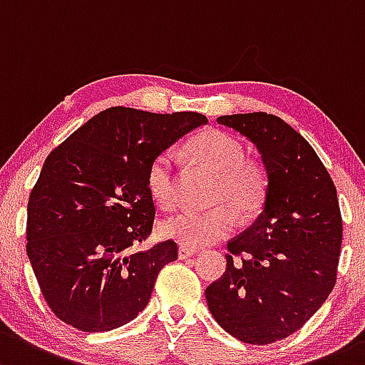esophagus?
Wrapping results in <instances>:
<instances>
[{
    "instance_id": "1",
    "label": "esophagus",
    "mask_w": 365,
    "mask_h": 365,
    "mask_svg": "<svg viewBox=\"0 0 365 365\" xmlns=\"http://www.w3.org/2000/svg\"><path fill=\"white\" fill-rule=\"evenodd\" d=\"M195 250H192V248H189V247H180L178 248V259H189V257H192V255H195Z\"/></svg>"
}]
</instances>
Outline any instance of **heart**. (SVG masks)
Segmentation results:
<instances>
[{"label":"heart","mask_w":365,"mask_h":365,"mask_svg":"<svg viewBox=\"0 0 365 365\" xmlns=\"http://www.w3.org/2000/svg\"><path fill=\"white\" fill-rule=\"evenodd\" d=\"M187 153L217 173L208 212H183L160 224V232L185 247H205L229 236L236 227V211L252 217L262 208L267 194V173L257 160L248 159L243 143L232 134L206 129L187 141ZM147 185L157 205L170 210L176 205V159L171 150L157 153L148 164Z\"/></svg>","instance_id":"1"}]
</instances>
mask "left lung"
Here are the masks:
<instances>
[{
	"label": "left lung",
	"mask_w": 365,
	"mask_h": 365,
	"mask_svg": "<svg viewBox=\"0 0 365 365\" xmlns=\"http://www.w3.org/2000/svg\"><path fill=\"white\" fill-rule=\"evenodd\" d=\"M217 122L255 145L269 183L257 220L227 243V269L206 302L236 339L271 344L299 331L334 289L343 240L336 187L312 145L276 115Z\"/></svg>",
	"instance_id": "left-lung-1"
}]
</instances>
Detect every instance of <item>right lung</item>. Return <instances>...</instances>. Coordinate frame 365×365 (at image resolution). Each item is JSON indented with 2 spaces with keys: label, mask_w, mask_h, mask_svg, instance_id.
<instances>
[{
  "label": "right lung",
  "mask_w": 365,
  "mask_h": 365,
  "mask_svg": "<svg viewBox=\"0 0 365 365\" xmlns=\"http://www.w3.org/2000/svg\"><path fill=\"white\" fill-rule=\"evenodd\" d=\"M206 122L113 106L51 152L29 195L26 250L59 320L105 332L143 312L159 271L178 259L171 240L136 250L155 217L148 164Z\"/></svg>",
  "instance_id": "right-lung-1"
}]
</instances>
